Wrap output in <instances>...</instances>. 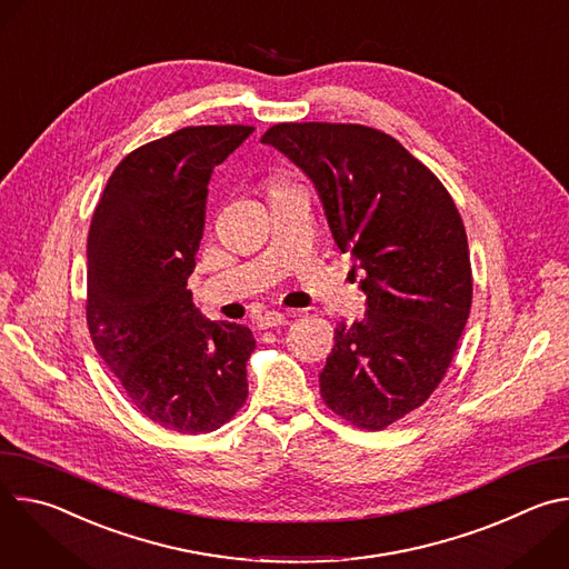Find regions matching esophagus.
<instances>
[{
    "mask_svg": "<svg viewBox=\"0 0 569 569\" xmlns=\"http://www.w3.org/2000/svg\"><path fill=\"white\" fill-rule=\"evenodd\" d=\"M288 323V317L283 312H277V310H270L266 315L259 317V329H274V327H286Z\"/></svg>",
    "mask_w": 569,
    "mask_h": 569,
    "instance_id": "obj_1",
    "label": "esophagus"
}]
</instances>
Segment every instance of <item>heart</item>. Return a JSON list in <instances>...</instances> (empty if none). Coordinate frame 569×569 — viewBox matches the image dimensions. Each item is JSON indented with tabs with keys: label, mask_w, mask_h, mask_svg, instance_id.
<instances>
[{
	"label": "heart",
	"mask_w": 569,
	"mask_h": 569,
	"mask_svg": "<svg viewBox=\"0 0 569 569\" xmlns=\"http://www.w3.org/2000/svg\"><path fill=\"white\" fill-rule=\"evenodd\" d=\"M277 187H283V182H272V189H277Z\"/></svg>",
	"instance_id": "1"
}]
</instances>
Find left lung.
Returning a JSON list of instances; mask_svg holds the SVG:
<instances>
[{
    "mask_svg": "<svg viewBox=\"0 0 569 569\" xmlns=\"http://www.w3.org/2000/svg\"><path fill=\"white\" fill-rule=\"evenodd\" d=\"M261 141L315 182L336 246L365 270L367 312L336 329L321 400L360 430H385L432 396L459 347L472 301L463 220L441 180L382 130L277 123Z\"/></svg>",
    "mask_w": 569,
    "mask_h": 569,
    "instance_id": "obj_1",
    "label": "left lung"
}]
</instances>
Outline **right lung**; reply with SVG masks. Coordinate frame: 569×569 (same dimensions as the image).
Wrapping results in <instances>:
<instances>
[{
	"mask_svg": "<svg viewBox=\"0 0 569 569\" xmlns=\"http://www.w3.org/2000/svg\"><path fill=\"white\" fill-rule=\"evenodd\" d=\"M252 126H189L128 152L88 233V329L97 353L152 423L204 435L248 398L257 347L242 323L202 319L187 279L213 169Z\"/></svg>",
	"mask_w": 569,
	"mask_h": 569,
	"instance_id": "add662e5",
	"label": "right lung"
}]
</instances>
